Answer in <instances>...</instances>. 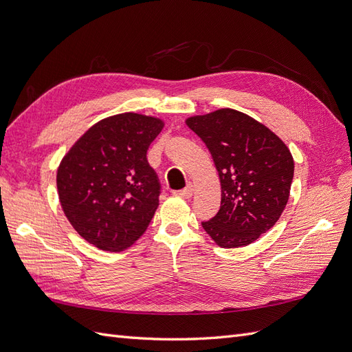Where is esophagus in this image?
Listing matches in <instances>:
<instances>
[{
  "mask_svg": "<svg viewBox=\"0 0 352 352\" xmlns=\"http://www.w3.org/2000/svg\"><path fill=\"white\" fill-rule=\"evenodd\" d=\"M192 194H194V186L190 184L186 185V188L179 190V195L184 197V198H190V197H192Z\"/></svg>",
  "mask_w": 352,
  "mask_h": 352,
  "instance_id": "1",
  "label": "esophagus"
}]
</instances>
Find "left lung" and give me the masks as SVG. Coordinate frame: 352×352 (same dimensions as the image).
Segmentation results:
<instances>
[{"label":"left lung","instance_id":"left-lung-1","mask_svg":"<svg viewBox=\"0 0 352 352\" xmlns=\"http://www.w3.org/2000/svg\"><path fill=\"white\" fill-rule=\"evenodd\" d=\"M206 144L220 177L217 214L202 228L221 248L257 241L283 212L294 179V158L269 127L232 109L186 119Z\"/></svg>","mask_w":352,"mask_h":352}]
</instances>
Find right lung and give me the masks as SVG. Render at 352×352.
<instances>
[{
	"label": "right lung",
	"instance_id": "obj_1",
	"mask_svg": "<svg viewBox=\"0 0 352 352\" xmlns=\"http://www.w3.org/2000/svg\"><path fill=\"white\" fill-rule=\"evenodd\" d=\"M163 126L151 116L116 114L89 127L63 157L57 170L61 208L98 250L129 248L154 217L162 186L146 151Z\"/></svg>",
	"mask_w": 352,
	"mask_h": 352
}]
</instances>
